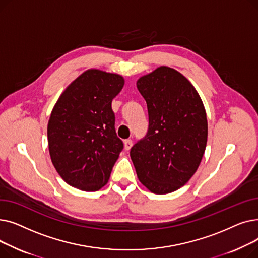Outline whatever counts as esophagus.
Segmentation results:
<instances>
[{
  "label": "esophagus",
  "mask_w": 258,
  "mask_h": 258,
  "mask_svg": "<svg viewBox=\"0 0 258 258\" xmlns=\"http://www.w3.org/2000/svg\"><path fill=\"white\" fill-rule=\"evenodd\" d=\"M133 146V141L131 139H127V140H124V148L125 151H130L131 148Z\"/></svg>",
  "instance_id": "obj_1"
}]
</instances>
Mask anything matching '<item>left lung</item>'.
<instances>
[{
    "instance_id": "left-lung-1",
    "label": "left lung",
    "mask_w": 258,
    "mask_h": 258,
    "mask_svg": "<svg viewBox=\"0 0 258 258\" xmlns=\"http://www.w3.org/2000/svg\"><path fill=\"white\" fill-rule=\"evenodd\" d=\"M137 88L147 104L148 131L131 159L148 190L170 194L190 180L205 153V107L190 81L169 67L140 77Z\"/></svg>"
}]
</instances>
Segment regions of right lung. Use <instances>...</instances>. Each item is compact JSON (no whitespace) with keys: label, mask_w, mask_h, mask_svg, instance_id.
<instances>
[{"label":"right lung","mask_w":258,"mask_h":258,"mask_svg":"<svg viewBox=\"0 0 258 258\" xmlns=\"http://www.w3.org/2000/svg\"><path fill=\"white\" fill-rule=\"evenodd\" d=\"M123 86L118 74L90 69L67 87L51 112V161L62 180L80 190L102 188L123 150L112 110V100Z\"/></svg>","instance_id":"obj_1"}]
</instances>
